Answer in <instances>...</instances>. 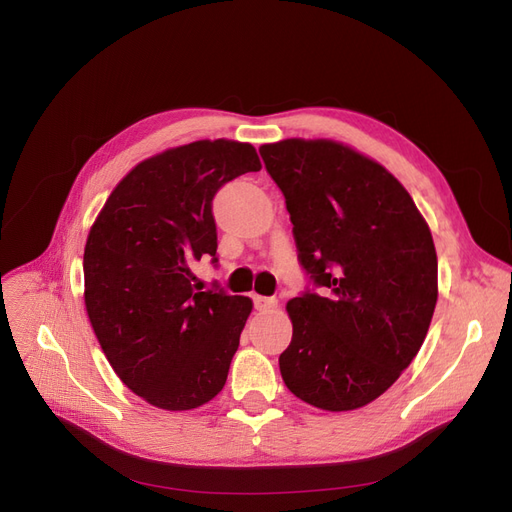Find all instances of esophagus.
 Segmentation results:
<instances>
[{"label": "esophagus", "mask_w": 512, "mask_h": 512, "mask_svg": "<svg viewBox=\"0 0 512 512\" xmlns=\"http://www.w3.org/2000/svg\"><path fill=\"white\" fill-rule=\"evenodd\" d=\"M254 305L258 312H271V309L277 307V301L273 297H260V294H254Z\"/></svg>", "instance_id": "esophagus-1"}]
</instances>
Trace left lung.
<instances>
[{"mask_svg": "<svg viewBox=\"0 0 512 512\" xmlns=\"http://www.w3.org/2000/svg\"><path fill=\"white\" fill-rule=\"evenodd\" d=\"M260 156L286 198L301 265L324 288L286 303L284 384L320 410L363 408L427 337L438 301L431 230L404 185L344 143L286 138Z\"/></svg>", "mask_w": 512, "mask_h": 512, "instance_id": "left-lung-1", "label": "left lung"}]
</instances>
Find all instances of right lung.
Masks as SVG:
<instances>
[{
  "mask_svg": "<svg viewBox=\"0 0 512 512\" xmlns=\"http://www.w3.org/2000/svg\"><path fill=\"white\" fill-rule=\"evenodd\" d=\"M260 168L250 143L228 138L164 149L115 185L89 228L91 329L119 380L160 410H194L224 389L254 303L196 290L192 265L218 250L215 192Z\"/></svg>",
  "mask_w": 512,
  "mask_h": 512,
  "instance_id": "obj_1",
  "label": "right lung"
}]
</instances>
